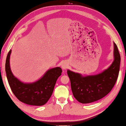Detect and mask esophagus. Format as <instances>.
<instances>
[{
	"label": "esophagus",
	"mask_w": 126,
	"mask_h": 126,
	"mask_svg": "<svg viewBox=\"0 0 126 126\" xmlns=\"http://www.w3.org/2000/svg\"><path fill=\"white\" fill-rule=\"evenodd\" d=\"M68 66H69V64H68V63L66 61L63 62V63H61V68L63 70H66L68 68Z\"/></svg>",
	"instance_id": "1"
}]
</instances>
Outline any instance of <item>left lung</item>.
Listing matches in <instances>:
<instances>
[{
    "mask_svg": "<svg viewBox=\"0 0 126 126\" xmlns=\"http://www.w3.org/2000/svg\"><path fill=\"white\" fill-rule=\"evenodd\" d=\"M114 60L107 69L100 73L83 75L67 70L74 97L81 103H89L104 97L111 91L118 78L121 57L113 42Z\"/></svg>",
    "mask_w": 126,
    "mask_h": 126,
    "instance_id": "1",
    "label": "left lung"
}]
</instances>
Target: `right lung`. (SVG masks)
Returning <instances> with one entry per match:
<instances>
[{"label": "right lung", "mask_w": 126, "mask_h": 126, "mask_svg": "<svg viewBox=\"0 0 126 126\" xmlns=\"http://www.w3.org/2000/svg\"><path fill=\"white\" fill-rule=\"evenodd\" d=\"M11 53L12 50L6 57L5 72L13 94L20 101L25 104L32 106L45 105L51 96L57 79L61 76V68L56 67L48 69L35 82H24L16 78L12 71L10 65Z\"/></svg>", "instance_id": "right-lung-1"}]
</instances>
